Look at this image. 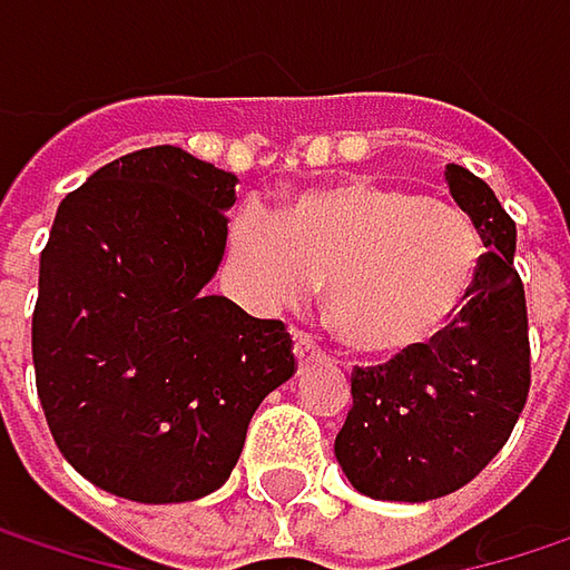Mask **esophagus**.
I'll return each instance as SVG.
<instances>
[{
	"instance_id": "34e87169",
	"label": "esophagus",
	"mask_w": 570,
	"mask_h": 570,
	"mask_svg": "<svg viewBox=\"0 0 570 570\" xmlns=\"http://www.w3.org/2000/svg\"><path fill=\"white\" fill-rule=\"evenodd\" d=\"M293 353H296L299 370H306V366H313V363L323 360V350H320V343H316L309 333H296V336H293Z\"/></svg>"
}]
</instances>
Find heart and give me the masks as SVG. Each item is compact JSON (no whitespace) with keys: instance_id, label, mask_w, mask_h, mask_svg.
Segmentation results:
<instances>
[{"instance_id":"b5f03b06","label":"heart","mask_w":570,"mask_h":570,"mask_svg":"<svg viewBox=\"0 0 570 570\" xmlns=\"http://www.w3.org/2000/svg\"><path fill=\"white\" fill-rule=\"evenodd\" d=\"M485 257L475 220L445 200L380 180H343L230 220L227 261L261 306L326 284V320L346 346L393 356L429 343L462 309Z\"/></svg>"}]
</instances>
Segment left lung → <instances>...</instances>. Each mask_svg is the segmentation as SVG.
Wrapping results in <instances>:
<instances>
[{
	"label": "left lung",
	"instance_id": "8db88e82",
	"mask_svg": "<svg viewBox=\"0 0 570 570\" xmlns=\"http://www.w3.org/2000/svg\"><path fill=\"white\" fill-rule=\"evenodd\" d=\"M445 180L485 244L475 286L429 343L353 370V409L333 445L353 489L383 502H429L469 485L509 442L531 386L514 220L462 165H449Z\"/></svg>",
	"mask_w": 570,
	"mask_h": 570
}]
</instances>
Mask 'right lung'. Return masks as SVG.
<instances>
[{
    "label": "right lung",
    "instance_id": "obj_1",
    "mask_svg": "<svg viewBox=\"0 0 570 570\" xmlns=\"http://www.w3.org/2000/svg\"><path fill=\"white\" fill-rule=\"evenodd\" d=\"M234 187L230 171L158 145L58 204L32 313L36 386L58 452L118 499L220 489L257 405L296 373L281 320L204 289Z\"/></svg>",
    "mask_w": 570,
    "mask_h": 570
}]
</instances>
